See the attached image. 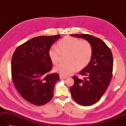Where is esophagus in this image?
<instances>
[{
    "label": "esophagus",
    "mask_w": 126,
    "mask_h": 126,
    "mask_svg": "<svg viewBox=\"0 0 126 126\" xmlns=\"http://www.w3.org/2000/svg\"><path fill=\"white\" fill-rule=\"evenodd\" d=\"M60 78H61V79H66L67 78H68V77L63 76H62V75H60Z\"/></svg>",
    "instance_id": "esophagus-1"
}]
</instances>
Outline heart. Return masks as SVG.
<instances>
[{
    "instance_id": "b5f03b06",
    "label": "heart",
    "mask_w": 126,
    "mask_h": 126,
    "mask_svg": "<svg viewBox=\"0 0 126 126\" xmlns=\"http://www.w3.org/2000/svg\"><path fill=\"white\" fill-rule=\"evenodd\" d=\"M93 47L87 40H80L76 37L65 36L58 42V47L52 46L48 50V55L51 62L56 64L59 62L61 53L66 54V62L58 64L54 71L66 76L73 74L78 68L82 69L88 65L93 55Z\"/></svg>"
}]
</instances>
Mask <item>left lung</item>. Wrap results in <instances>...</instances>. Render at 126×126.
<instances>
[{
    "label": "left lung",
    "instance_id": "obj_1",
    "mask_svg": "<svg viewBox=\"0 0 126 126\" xmlns=\"http://www.w3.org/2000/svg\"><path fill=\"white\" fill-rule=\"evenodd\" d=\"M71 36L89 41L93 47V55L88 65L79 72L83 79L73 76L74 84L70 87L75 101L83 106H90L98 101L109 86L112 76L113 55L104 42L89 34Z\"/></svg>",
    "mask_w": 126,
    "mask_h": 126
}]
</instances>
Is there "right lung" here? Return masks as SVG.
Returning a JSON list of instances; mask_svg holds the SVG:
<instances>
[{
	"label": "right lung",
	"instance_id": "obj_1",
	"mask_svg": "<svg viewBox=\"0 0 126 126\" xmlns=\"http://www.w3.org/2000/svg\"><path fill=\"white\" fill-rule=\"evenodd\" d=\"M61 37L60 35L34 37L14 52L11 61L13 83L20 95L31 104L41 106L52 98L60 76L57 73L48 74L52 64L48 50Z\"/></svg>",
	"mask_w": 126,
	"mask_h": 126
}]
</instances>
